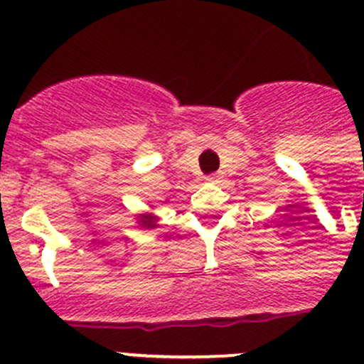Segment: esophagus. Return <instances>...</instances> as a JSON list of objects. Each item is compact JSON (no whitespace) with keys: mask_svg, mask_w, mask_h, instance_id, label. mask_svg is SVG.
Here are the masks:
<instances>
[{"mask_svg":"<svg viewBox=\"0 0 364 364\" xmlns=\"http://www.w3.org/2000/svg\"><path fill=\"white\" fill-rule=\"evenodd\" d=\"M218 179H220V176H218V174H210V176H208V178H206V181H208V183H217Z\"/></svg>","mask_w":364,"mask_h":364,"instance_id":"esophagus-1","label":"esophagus"}]
</instances>
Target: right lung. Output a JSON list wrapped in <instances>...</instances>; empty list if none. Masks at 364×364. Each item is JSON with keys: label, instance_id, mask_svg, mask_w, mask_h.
I'll return each mask as SVG.
<instances>
[{"label": "right lung", "instance_id": "obj_1", "mask_svg": "<svg viewBox=\"0 0 364 364\" xmlns=\"http://www.w3.org/2000/svg\"><path fill=\"white\" fill-rule=\"evenodd\" d=\"M154 220L156 218L153 217V215H140V225L142 228H156V224H154Z\"/></svg>", "mask_w": 364, "mask_h": 364}]
</instances>
